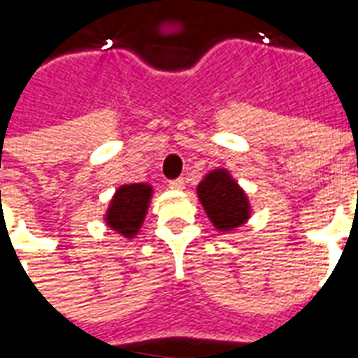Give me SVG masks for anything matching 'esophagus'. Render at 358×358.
<instances>
[{
    "label": "esophagus",
    "instance_id": "obj_1",
    "mask_svg": "<svg viewBox=\"0 0 358 358\" xmlns=\"http://www.w3.org/2000/svg\"><path fill=\"white\" fill-rule=\"evenodd\" d=\"M169 187H171V189H182V187H184V178L171 180V182H169Z\"/></svg>",
    "mask_w": 358,
    "mask_h": 358
}]
</instances>
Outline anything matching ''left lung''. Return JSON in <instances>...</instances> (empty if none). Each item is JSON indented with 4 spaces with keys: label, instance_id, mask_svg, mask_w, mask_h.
<instances>
[{
    "label": "left lung",
    "instance_id": "8db88e82",
    "mask_svg": "<svg viewBox=\"0 0 358 358\" xmlns=\"http://www.w3.org/2000/svg\"><path fill=\"white\" fill-rule=\"evenodd\" d=\"M197 194L209 215L210 222L217 226L218 230L226 232V230L238 228L248 220V197L226 171L210 172L199 184Z\"/></svg>",
    "mask_w": 358,
    "mask_h": 358
}]
</instances>
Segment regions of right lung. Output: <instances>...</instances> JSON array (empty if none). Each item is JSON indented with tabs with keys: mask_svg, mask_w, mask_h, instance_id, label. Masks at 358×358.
<instances>
[{
	"mask_svg": "<svg viewBox=\"0 0 358 358\" xmlns=\"http://www.w3.org/2000/svg\"><path fill=\"white\" fill-rule=\"evenodd\" d=\"M151 187L145 184H128L118 187L107 213V224L126 238L136 236L145 217Z\"/></svg>",
	"mask_w": 358,
	"mask_h": 358,
	"instance_id": "add662e5",
	"label": "right lung"
}]
</instances>
